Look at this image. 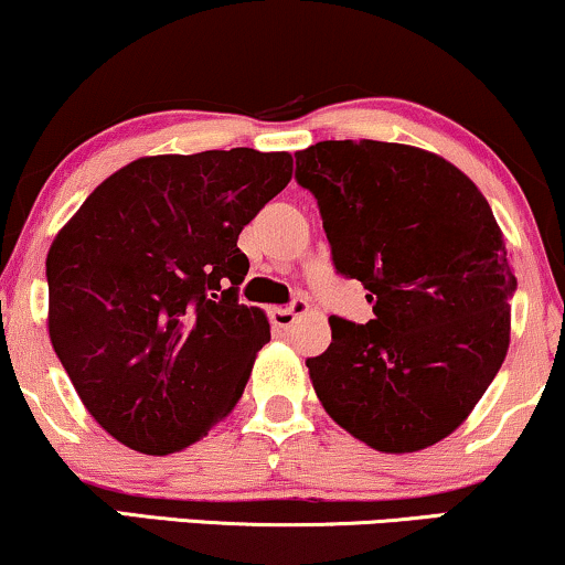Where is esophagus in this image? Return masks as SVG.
<instances>
[{
  "instance_id": "34e87169",
  "label": "esophagus",
  "mask_w": 565,
  "mask_h": 565,
  "mask_svg": "<svg viewBox=\"0 0 565 565\" xmlns=\"http://www.w3.org/2000/svg\"><path fill=\"white\" fill-rule=\"evenodd\" d=\"M307 310H310L307 299L297 297V299H291L287 307H274V310H270V320H274L278 328H289V326H295L297 318H302Z\"/></svg>"
}]
</instances>
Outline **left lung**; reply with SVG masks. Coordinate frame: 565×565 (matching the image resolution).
I'll use <instances>...</instances> for the list:
<instances>
[{"mask_svg":"<svg viewBox=\"0 0 565 565\" xmlns=\"http://www.w3.org/2000/svg\"><path fill=\"white\" fill-rule=\"evenodd\" d=\"M295 159L335 274L362 281L375 316H331V347L307 360L320 404L377 451L433 446L509 352L516 276L488 200L454 163L402 142L323 140Z\"/></svg>","mask_w":565,"mask_h":565,"instance_id":"8db88e82","label":"left lung"}]
</instances>
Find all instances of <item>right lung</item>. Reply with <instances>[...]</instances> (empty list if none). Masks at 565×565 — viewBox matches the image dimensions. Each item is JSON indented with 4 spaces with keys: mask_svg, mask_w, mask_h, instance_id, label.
I'll use <instances>...</instances> for the list:
<instances>
[{
    "mask_svg": "<svg viewBox=\"0 0 565 565\" xmlns=\"http://www.w3.org/2000/svg\"><path fill=\"white\" fill-rule=\"evenodd\" d=\"M289 180V153L148 156L56 234L52 347L85 409L132 451H182L239 402L270 328L239 305L237 239Z\"/></svg>",
    "mask_w": 565,
    "mask_h": 565,
    "instance_id": "right-lung-1",
    "label": "right lung"
}]
</instances>
